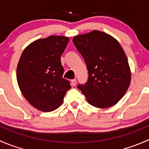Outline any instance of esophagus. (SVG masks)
Returning <instances> with one entry per match:
<instances>
[{
	"mask_svg": "<svg viewBox=\"0 0 149 149\" xmlns=\"http://www.w3.org/2000/svg\"><path fill=\"white\" fill-rule=\"evenodd\" d=\"M71 84L73 86H75L76 84V79H72L71 80Z\"/></svg>",
	"mask_w": 149,
	"mask_h": 149,
	"instance_id": "obj_1",
	"label": "esophagus"
}]
</instances>
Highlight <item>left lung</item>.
I'll list each match as a JSON object with an SVG mask.
<instances>
[{
	"instance_id": "1",
	"label": "left lung",
	"mask_w": 149,
	"mask_h": 149,
	"mask_svg": "<svg viewBox=\"0 0 149 149\" xmlns=\"http://www.w3.org/2000/svg\"><path fill=\"white\" fill-rule=\"evenodd\" d=\"M73 42L86 64L88 81L78 88L87 102L97 108L116 104L131 80L127 56L119 42L109 34L94 30L75 36Z\"/></svg>"
}]
</instances>
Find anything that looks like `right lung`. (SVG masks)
I'll return each instance as SVG.
<instances>
[{"mask_svg":"<svg viewBox=\"0 0 149 149\" xmlns=\"http://www.w3.org/2000/svg\"><path fill=\"white\" fill-rule=\"evenodd\" d=\"M69 38L52 35L40 39L24 49L18 63L16 79L22 94L34 108L53 111L63 103L70 82L63 78L61 56Z\"/></svg>","mask_w":149,"mask_h":149,"instance_id":"right-lung-1","label":"right lung"}]
</instances>
